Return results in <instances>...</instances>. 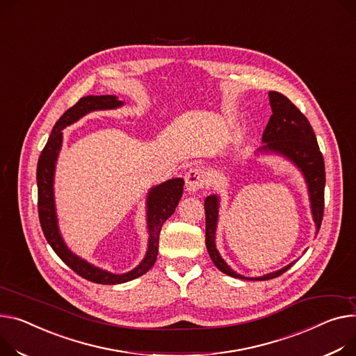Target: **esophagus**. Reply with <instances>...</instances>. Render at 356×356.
Here are the masks:
<instances>
[{
  "instance_id": "obj_1",
  "label": "esophagus",
  "mask_w": 356,
  "mask_h": 356,
  "mask_svg": "<svg viewBox=\"0 0 356 356\" xmlns=\"http://www.w3.org/2000/svg\"><path fill=\"white\" fill-rule=\"evenodd\" d=\"M186 187L188 192H197L207 184L206 173L200 168H192L186 173Z\"/></svg>"
}]
</instances>
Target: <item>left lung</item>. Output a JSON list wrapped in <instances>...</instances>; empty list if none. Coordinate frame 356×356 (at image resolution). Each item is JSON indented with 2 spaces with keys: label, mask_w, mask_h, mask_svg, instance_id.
<instances>
[{
  "label": "left lung",
  "mask_w": 356,
  "mask_h": 356,
  "mask_svg": "<svg viewBox=\"0 0 356 356\" xmlns=\"http://www.w3.org/2000/svg\"><path fill=\"white\" fill-rule=\"evenodd\" d=\"M269 100L272 115L262 136V141L265 143L262 150H272L286 156L303 172L307 187H309L314 220L319 230L325 207V163L318 146L316 136L303 113L286 96H283V94L277 91H269ZM218 206L219 204L216 196L206 197V248L209 256L216 268L223 273L233 277L245 279L243 276L234 273L226 265L216 249L215 233L218 223ZM292 265L293 264L262 277H256V280L277 277L282 273H285Z\"/></svg>",
  "instance_id": "1"
}]
</instances>
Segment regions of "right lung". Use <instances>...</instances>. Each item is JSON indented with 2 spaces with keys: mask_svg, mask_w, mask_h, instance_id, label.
I'll use <instances>...</instances> for the list:
<instances>
[{
  "mask_svg": "<svg viewBox=\"0 0 356 356\" xmlns=\"http://www.w3.org/2000/svg\"><path fill=\"white\" fill-rule=\"evenodd\" d=\"M123 102H118L114 96H87L81 97L73 107H70L56 123L53 131L49 137V141L44 146L38 164H37V186H38V218L42 233L45 236L47 242L50 243L53 250L58 254L63 262L73 269L81 277L100 283V285H115V283H124L133 280L141 275H145L152 266L154 265L159 252V236L163 223L168 220L183 193V179H172L165 183L159 184L157 187L152 188L147 202V223H149V250L146 257L143 259L136 269L124 273V275H113L106 270L97 269L91 266L90 264L84 262L83 259L77 257L71 253L67 246L64 245L58 227H57V218H56V209H54V196H53V180H54V168L56 160L61 147L63 133L61 130L79 120L80 117L87 114L92 110H106V108H115L122 106Z\"/></svg>",
  "mask_w": 356,
  "mask_h": 356,
  "instance_id": "obj_1",
  "label": "right lung"
}]
</instances>
